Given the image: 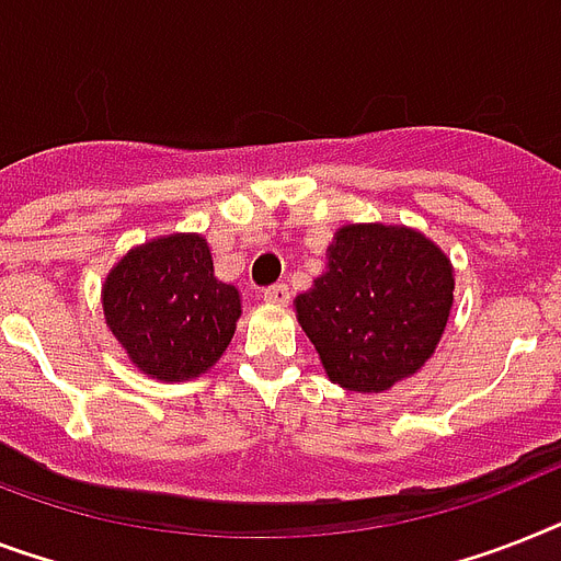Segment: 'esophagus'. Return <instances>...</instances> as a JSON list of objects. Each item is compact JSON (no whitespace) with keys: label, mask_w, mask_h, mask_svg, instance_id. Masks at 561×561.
I'll use <instances>...</instances> for the list:
<instances>
[{"label":"esophagus","mask_w":561,"mask_h":561,"mask_svg":"<svg viewBox=\"0 0 561 561\" xmlns=\"http://www.w3.org/2000/svg\"><path fill=\"white\" fill-rule=\"evenodd\" d=\"M262 299H265L267 305H288L290 302V290L288 285H271V288L262 290Z\"/></svg>","instance_id":"obj_1"}]
</instances>
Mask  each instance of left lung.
<instances>
[{"instance_id": "left-lung-1", "label": "left lung", "mask_w": 561, "mask_h": 561, "mask_svg": "<svg viewBox=\"0 0 561 561\" xmlns=\"http://www.w3.org/2000/svg\"><path fill=\"white\" fill-rule=\"evenodd\" d=\"M455 267L407 225H343L325 273L294 299L331 383L380 394L435 354L455 302Z\"/></svg>"}]
</instances>
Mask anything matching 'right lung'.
Here are the masks:
<instances>
[{
    "instance_id": "right-lung-1",
    "label": "right lung",
    "mask_w": 561,
    "mask_h": 561,
    "mask_svg": "<svg viewBox=\"0 0 561 561\" xmlns=\"http://www.w3.org/2000/svg\"><path fill=\"white\" fill-rule=\"evenodd\" d=\"M103 317L140 375L184 383L207 375L236 334L241 294L213 271L202 233H170L131 248L106 273Z\"/></svg>"
}]
</instances>
